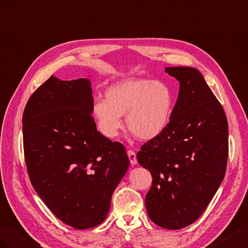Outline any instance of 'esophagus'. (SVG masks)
Segmentation results:
<instances>
[{"instance_id":"obj_1","label":"esophagus","mask_w":248,"mask_h":248,"mask_svg":"<svg viewBox=\"0 0 248 248\" xmlns=\"http://www.w3.org/2000/svg\"><path fill=\"white\" fill-rule=\"evenodd\" d=\"M128 155H129V159H130V162H131L132 165L137 164V158H136L135 152H133V151H131V150L128 151Z\"/></svg>"}]
</instances>
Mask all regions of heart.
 <instances>
[{
  "label": "heart",
  "instance_id": "heart-1",
  "mask_svg": "<svg viewBox=\"0 0 248 248\" xmlns=\"http://www.w3.org/2000/svg\"><path fill=\"white\" fill-rule=\"evenodd\" d=\"M105 100L95 101L93 112L98 130L107 138H115L125 124L142 140H152L164 133L170 123L173 94L162 81L129 78L105 91Z\"/></svg>",
  "mask_w": 248,
  "mask_h": 248
}]
</instances>
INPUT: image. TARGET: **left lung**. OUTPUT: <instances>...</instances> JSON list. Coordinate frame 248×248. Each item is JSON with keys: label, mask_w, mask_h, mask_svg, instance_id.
<instances>
[{"label": "left lung", "mask_w": 248, "mask_h": 248, "mask_svg": "<svg viewBox=\"0 0 248 248\" xmlns=\"http://www.w3.org/2000/svg\"><path fill=\"white\" fill-rule=\"evenodd\" d=\"M180 82L167 129L137 153L148 169L152 187L145 196L148 217L161 228L179 230L193 223L224 178L229 125L221 104L193 67H165Z\"/></svg>", "instance_id": "1"}]
</instances>
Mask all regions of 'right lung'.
<instances>
[{
	"mask_svg": "<svg viewBox=\"0 0 248 248\" xmlns=\"http://www.w3.org/2000/svg\"><path fill=\"white\" fill-rule=\"evenodd\" d=\"M87 79L52 76L23 114L25 160L32 186L62 222L77 230L101 224L130 164L125 147L97 131Z\"/></svg>",
	"mask_w": 248,
	"mask_h": 248,
	"instance_id": "obj_1",
	"label": "right lung"
}]
</instances>
